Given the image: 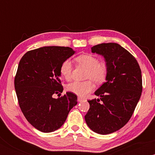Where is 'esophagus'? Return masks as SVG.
Listing matches in <instances>:
<instances>
[{
    "instance_id": "34e87169",
    "label": "esophagus",
    "mask_w": 155,
    "mask_h": 155,
    "mask_svg": "<svg viewBox=\"0 0 155 155\" xmlns=\"http://www.w3.org/2000/svg\"><path fill=\"white\" fill-rule=\"evenodd\" d=\"M77 101H79V102H81V101H84V99L82 98V97H78V99H77Z\"/></svg>"
}]
</instances>
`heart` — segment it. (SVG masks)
I'll list each match as a JSON object with an SVG mask.
<instances>
[{
  "label": "heart",
  "mask_w": 155,
  "mask_h": 155,
  "mask_svg": "<svg viewBox=\"0 0 155 155\" xmlns=\"http://www.w3.org/2000/svg\"><path fill=\"white\" fill-rule=\"evenodd\" d=\"M79 65L87 69L85 78L91 79L95 83L100 84L104 81L107 75V67L104 63H99V60L94 55L90 54H81L76 58ZM72 63L69 60L63 62L60 65V71L64 79L70 80L72 77ZM91 80L85 81H74L67 86V90L75 95L84 97L91 92L95 88V85Z\"/></svg>",
  "instance_id": "b5f03b06"
}]
</instances>
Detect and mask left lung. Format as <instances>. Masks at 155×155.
<instances>
[{
  "mask_svg": "<svg viewBox=\"0 0 155 155\" xmlns=\"http://www.w3.org/2000/svg\"><path fill=\"white\" fill-rule=\"evenodd\" d=\"M91 51L104 57L107 75L95 92L100 99L88 101L84 119L92 131L107 135L124 127L133 115L141 95V71L136 58L117 43L97 44Z\"/></svg>",
  "mask_w": 155,
  "mask_h": 155,
  "instance_id": "left-lung-1",
  "label": "left lung"
}]
</instances>
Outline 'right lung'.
<instances>
[{
	"mask_svg": "<svg viewBox=\"0 0 155 155\" xmlns=\"http://www.w3.org/2000/svg\"><path fill=\"white\" fill-rule=\"evenodd\" d=\"M76 51L70 47L49 46L25 53L19 63L15 87L19 107L31 125L43 133L54 132L66 120L77 104V96L63 91L60 68Z\"/></svg>",
	"mask_w": 155,
	"mask_h": 155,
	"instance_id": "1",
	"label": "right lung"
}]
</instances>
